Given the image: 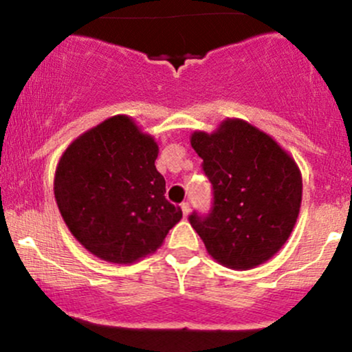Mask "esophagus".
Returning <instances> with one entry per match:
<instances>
[{"instance_id": "34e87169", "label": "esophagus", "mask_w": 352, "mask_h": 352, "mask_svg": "<svg viewBox=\"0 0 352 352\" xmlns=\"http://www.w3.org/2000/svg\"><path fill=\"white\" fill-rule=\"evenodd\" d=\"M180 207H182V213H184V217H188V213H190V204H188V201H184Z\"/></svg>"}]
</instances>
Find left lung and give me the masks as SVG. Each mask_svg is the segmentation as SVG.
<instances>
[{
	"label": "left lung",
	"mask_w": 352,
	"mask_h": 352,
	"mask_svg": "<svg viewBox=\"0 0 352 352\" xmlns=\"http://www.w3.org/2000/svg\"><path fill=\"white\" fill-rule=\"evenodd\" d=\"M190 144L213 190L212 210L193 212L190 225L218 263L233 270L265 263L296 223L298 165L268 134L240 119H227L213 134L193 132Z\"/></svg>",
	"instance_id": "left-lung-1"
}]
</instances>
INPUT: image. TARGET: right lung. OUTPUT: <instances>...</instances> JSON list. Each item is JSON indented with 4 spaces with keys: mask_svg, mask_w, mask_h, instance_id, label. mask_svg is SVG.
<instances>
[{
    "mask_svg": "<svg viewBox=\"0 0 352 352\" xmlns=\"http://www.w3.org/2000/svg\"><path fill=\"white\" fill-rule=\"evenodd\" d=\"M159 147L127 116L84 132L60 157L54 197L67 228L87 252L129 265L155 252L179 223L180 207L165 199Z\"/></svg>",
    "mask_w": 352,
    "mask_h": 352,
    "instance_id": "add662e5",
    "label": "right lung"
}]
</instances>
